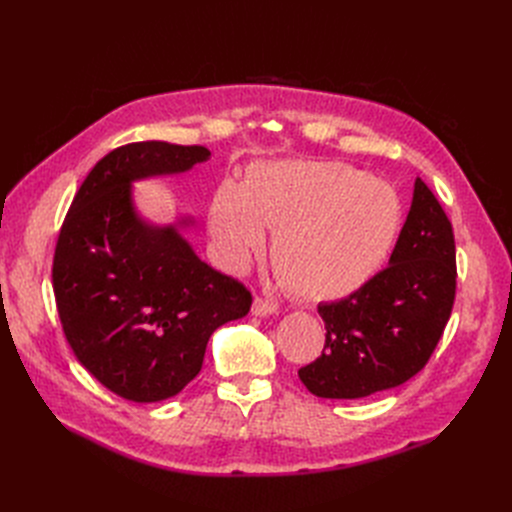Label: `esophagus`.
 <instances>
[{
	"mask_svg": "<svg viewBox=\"0 0 512 512\" xmlns=\"http://www.w3.org/2000/svg\"><path fill=\"white\" fill-rule=\"evenodd\" d=\"M274 311H276V305H274L272 301L261 299V297H255L253 307H251V313H253L255 317H267V315H272Z\"/></svg>",
	"mask_w": 512,
	"mask_h": 512,
	"instance_id": "1",
	"label": "esophagus"
}]
</instances>
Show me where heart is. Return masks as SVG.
<instances>
[{
	"mask_svg": "<svg viewBox=\"0 0 512 512\" xmlns=\"http://www.w3.org/2000/svg\"><path fill=\"white\" fill-rule=\"evenodd\" d=\"M209 234L224 267L245 272L276 230L272 263L292 297L344 299L378 274L402 228L394 188L342 161H265L242 184L224 180L209 205Z\"/></svg>",
	"mask_w": 512,
	"mask_h": 512,
	"instance_id": "heart-1",
	"label": "heart"
}]
</instances>
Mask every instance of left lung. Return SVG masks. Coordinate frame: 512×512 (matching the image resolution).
I'll use <instances>...</instances> for the list:
<instances>
[{
	"mask_svg": "<svg viewBox=\"0 0 512 512\" xmlns=\"http://www.w3.org/2000/svg\"><path fill=\"white\" fill-rule=\"evenodd\" d=\"M456 292L452 224L417 178L390 265L363 288L317 313L326 324L321 357L299 369L319 398H363L411 380L432 357Z\"/></svg>",
	"mask_w": 512,
	"mask_h": 512,
	"instance_id": "obj_1",
	"label": "left lung"
}]
</instances>
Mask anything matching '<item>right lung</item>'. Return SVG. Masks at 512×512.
<instances>
[{"label":"right lung","instance_id":"right-lung-1","mask_svg":"<svg viewBox=\"0 0 512 512\" xmlns=\"http://www.w3.org/2000/svg\"><path fill=\"white\" fill-rule=\"evenodd\" d=\"M209 155L164 141L118 147L80 184L62 224L51 278L66 340L126 400L176 396L201 371L209 336L251 309V292L201 261L178 226L147 224L132 203L134 180L180 174Z\"/></svg>","mask_w":512,"mask_h":512}]
</instances>
